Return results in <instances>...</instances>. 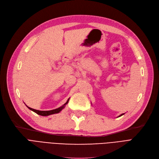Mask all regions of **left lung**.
<instances>
[{
    "label": "left lung",
    "mask_w": 159,
    "mask_h": 159,
    "mask_svg": "<svg viewBox=\"0 0 159 159\" xmlns=\"http://www.w3.org/2000/svg\"><path fill=\"white\" fill-rule=\"evenodd\" d=\"M124 114H125V113H122V114H121V115H120V116H119V117H120V116H122L123 115H124Z\"/></svg>",
    "instance_id": "1"
}]
</instances>
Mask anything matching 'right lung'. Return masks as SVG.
I'll use <instances>...</instances> for the list:
<instances>
[{"mask_svg": "<svg viewBox=\"0 0 159 159\" xmlns=\"http://www.w3.org/2000/svg\"><path fill=\"white\" fill-rule=\"evenodd\" d=\"M69 99H68V100L66 101V102L64 104L62 105V106L58 107V108L57 109H55V110H49V111H40V110H34V109H33L31 108V107H29L27 106L28 108L30 110H32L33 111L35 112L36 113H37L38 115H40V116H49V115H52V114H55V113H59L63 108H64L65 106H66V104H68V101H69Z\"/></svg>", "mask_w": 159, "mask_h": 159, "instance_id": "obj_1", "label": "right lung"}]
</instances>
